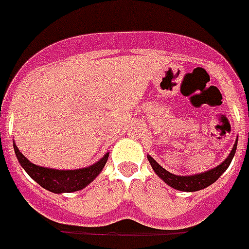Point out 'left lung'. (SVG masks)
<instances>
[{"label": "left lung", "mask_w": 249, "mask_h": 249, "mask_svg": "<svg viewBox=\"0 0 249 249\" xmlns=\"http://www.w3.org/2000/svg\"><path fill=\"white\" fill-rule=\"evenodd\" d=\"M236 147H237V141L234 142L232 151L229 153V156L227 157L225 161L221 162L214 169H211V170H208L205 173H200V174H193V176H176L173 173L167 172L166 169H163L160 163H157L154 158L147 156V160H149L153 170L157 173V176L162 178L169 186H172L173 189L181 190V192H197V190L208 188L209 185L216 182L218 178H220V176L228 169L231 162L233 160L234 153H236Z\"/></svg>", "instance_id": "obj_1"}]
</instances>
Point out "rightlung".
<instances>
[{
    "label": "right lung",
    "instance_id": "obj_1",
    "mask_svg": "<svg viewBox=\"0 0 249 249\" xmlns=\"http://www.w3.org/2000/svg\"><path fill=\"white\" fill-rule=\"evenodd\" d=\"M13 147L20 165L31 176V178H33L40 186H43L44 189L53 193H71L86 188L99 176V173L103 170L106 162L108 160V153H107L102 160L91 166L76 169V170H56V169H49L32 163L26 157L22 156V153L17 149L16 144H13Z\"/></svg>",
    "mask_w": 249,
    "mask_h": 249
}]
</instances>
